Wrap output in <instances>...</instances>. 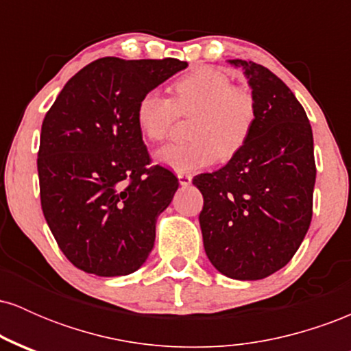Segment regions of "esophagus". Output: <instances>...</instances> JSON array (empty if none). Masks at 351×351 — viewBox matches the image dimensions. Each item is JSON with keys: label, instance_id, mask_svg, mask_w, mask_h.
Returning <instances> with one entry per match:
<instances>
[{"label": "esophagus", "instance_id": "34e87169", "mask_svg": "<svg viewBox=\"0 0 351 351\" xmlns=\"http://www.w3.org/2000/svg\"><path fill=\"white\" fill-rule=\"evenodd\" d=\"M178 181H180L181 186H189L193 181V176L186 175V173H178Z\"/></svg>", "mask_w": 351, "mask_h": 351}]
</instances>
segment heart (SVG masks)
<instances>
[{"mask_svg": "<svg viewBox=\"0 0 351 351\" xmlns=\"http://www.w3.org/2000/svg\"><path fill=\"white\" fill-rule=\"evenodd\" d=\"M175 99L160 88L145 92L136 104L138 130L152 142L167 138L178 115H193L189 143H171L155 160L176 173L203 170L219 158L234 156L251 135L257 108L251 92L236 87L226 72L196 67L173 84Z\"/></svg>", "mask_w": 351, "mask_h": 351, "instance_id": "1", "label": "heart"}]
</instances>
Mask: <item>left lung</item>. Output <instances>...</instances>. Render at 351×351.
<instances>
[{
    "label": "left lung",
    "mask_w": 351,
    "mask_h": 351,
    "mask_svg": "<svg viewBox=\"0 0 351 351\" xmlns=\"http://www.w3.org/2000/svg\"><path fill=\"white\" fill-rule=\"evenodd\" d=\"M241 67L257 117L244 147L219 170L193 184L206 256L223 276L259 280L292 259L307 234L315 186L313 135L307 114L282 80L251 60Z\"/></svg>",
    "instance_id": "obj_1"
}]
</instances>
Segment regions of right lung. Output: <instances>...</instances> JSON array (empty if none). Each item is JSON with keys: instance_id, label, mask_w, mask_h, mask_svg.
<instances>
[{"instance_id": "1", "label": "right lung", "mask_w": 351, "mask_h": 351, "mask_svg": "<svg viewBox=\"0 0 351 351\" xmlns=\"http://www.w3.org/2000/svg\"><path fill=\"white\" fill-rule=\"evenodd\" d=\"M188 62L102 58L80 69L52 104L38 153L41 206L60 251L100 277L128 276L147 263L156 217L178 180L155 165L135 120L145 92Z\"/></svg>"}]
</instances>
